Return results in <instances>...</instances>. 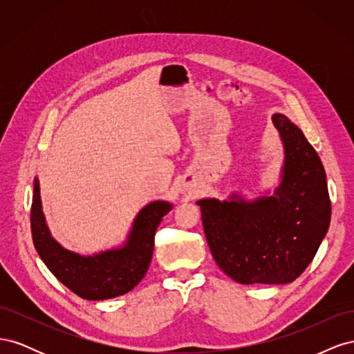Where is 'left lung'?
Here are the masks:
<instances>
[{"mask_svg":"<svg viewBox=\"0 0 354 354\" xmlns=\"http://www.w3.org/2000/svg\"><path fill=\"white\" fill-rule=\"evenodd\" d=\"M273 124L285 146L274 196L196 202L214 260L242 285L295 281L315 259L330 221L326 174L315 147L285 115L274 113Z\"/></svg>","mask_w":354,"mask_h":354,"instance_id":"8db88e82","label":"left lung"}]
</instances>
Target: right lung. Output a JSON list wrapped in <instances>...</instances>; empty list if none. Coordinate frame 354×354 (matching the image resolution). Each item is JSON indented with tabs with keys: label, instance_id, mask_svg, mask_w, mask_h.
Instances as JSON below:
<instances>
[{
	"label": "right lung",
	"instance_id": "right-lung-1",
	"mask_svg": "<svg viewBox=\"0 0 354 354\" xmlns=\"http://www.w3.org/2000/svg\"><path fill=\"white\" fill-rule=\"evenodd\" d=\"M171 203L156 201L146 205L134 221L127 243L120 250L82 257L60 246L51 238L41 209L39 183L34 180L30 230L35 250L48 270L85 299H108L127 294L140 282L152 260L155 233Z\"/></svg>",
	"mask_w": 354,
	"mask_h": 354
}]
</instances>
